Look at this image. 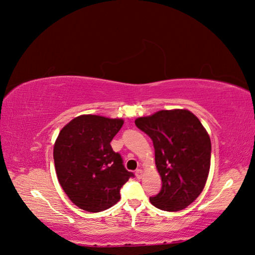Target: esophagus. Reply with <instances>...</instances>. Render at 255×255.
<instances>
[{
    "mask_svg": "<svg viewBox=\"0 0 255 255\" xmlns=\"http://www.w3.org/2000/svg\"><path fill=\"white\" fill-rule=\"evenodd\" d=\"M135 175H136V177H137V178H142V176H143L142 169H136L135 170Z\"/></svg>",
    "mask_w": 255,
    "mask_h": 255,
    "instance_id": "1",
    "label": "esophagus"
}]
</instances>
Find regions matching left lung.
<instances>
[{
  "instance_id": "left-lung-1",
  "label": "left lung",
  "mask_w": 255,
  "mask_h": 255,
  "mask_svg": "<svg viewBox=\"0 0 255 255\" xmlns=\"http://www.w3.org/2000/svg\"><path fill=\"white\" fill-rule=\"evenodd\" d=\"M135 125L149 135L160 174V192L150 197L159 210L177 212L197 199L206 184L211 166V139L188 110H162L137 118Z\"/></svg>"
}]
</instances>
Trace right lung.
<instances>
[{"instance_id":"1","label":"right lung","mask_w":255,"mask_h":255,"mask_svg":"<svg viewBox=\"0 0 255 255\" xmlns=\"http://www.w3.org/2000/svg\"><path fill=\"white\" fill-rule=\"evenodd\" d=\"M123 125V119L80 116L56 139L54 160L59 184L83 211L96 213L112 207L120 199L123 185L134 177L110 144Z\"/></svg>"}]
</instances>
